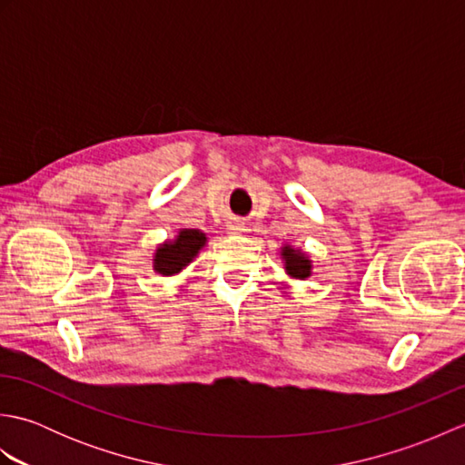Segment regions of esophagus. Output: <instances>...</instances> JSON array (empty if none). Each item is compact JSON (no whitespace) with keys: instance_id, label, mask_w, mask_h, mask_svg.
Masks as SVG:
<instances>
[{"instance_id":"34e87169","label":"esophagus","mask_w":465,"mask_h":465,"mask_svg":"<svg viewBox=\"0 0 465 465\" xmlns=\"http://www.w3.org/2000/svg\"><path fill=\"white\" fill-rule=\"evenodd\" d=\"M227 230H230V233H233V235H240V233L245 232V223L240 222V220L230 222V223H227Z\"/></svg>"}]
</instances>
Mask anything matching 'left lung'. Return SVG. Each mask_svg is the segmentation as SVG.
Segmentation results:
<instances>
[{
    "mask_svg": "<svg viewBox=\"0 0 465 465\" xmlns=\"http://www.w3.org/2000/svg\"><path fill=\"white\" fill-rule=\"evenodd\" d=\"M280 255L283 262V270L290 275V278H293V280H308L310 278L313 265H312V260L308 253L298 250V248H293V245H290V243H283Z\"/></svg>",
    "mask_w": 465,
    "mask_h": 465,
    "instance_id": "1",
    "label": "left lung"
}]
</instances>
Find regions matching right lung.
Segmentation results:
<instances>
[{"instance_id":"add662e5","label":"right lung","mask_w":465,"mask_h":465,"mask_svg":"<svg viewBox=\"0 0 465 465\" xmlns=\"http://www.w3.org/2000/svg\"><path fill=\"white\" fill-rule=\"evenodd\" d=\"M207 243L205 233L202 230H183L177 232L173 240H167L157 245L153 253V272L160 275H175L187 268L203 245Z\"/></svg>"}]
</instances>
